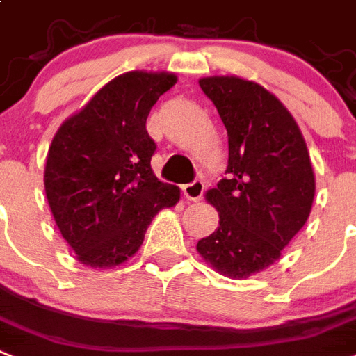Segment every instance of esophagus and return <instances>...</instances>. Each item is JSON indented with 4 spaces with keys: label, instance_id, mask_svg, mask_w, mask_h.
Masks as SVG:
<instances>
[{
    "label": "esophagus",
    "instance_id": "esophagus-1",
    "mask_svg": "<svg viewBox=\"0 0 356 356\" xmlns=\"http://www.w3.org/2000/svg\"><path fill=\"white\" fill-rule=\"evenodd\" d=\"M204 192V184L203 181H193V183L183 184V193L188 201H199L203 197Z\"/></svg>",
    "mask_w": 356,
    "mask_h": 356
}]
</instances>
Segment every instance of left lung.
<instances>
[{"instance_id":"left-lung-1","label":"left lung","mask_w":356,"mask_h":356,"mask_svg":"<svg viewBox=\"0 0 356 356\" xmlns=\"http://www.w3.org/2000/svg\"><path fill=\"white\" fill-rule=\"evenodd\" d=\"M199 86L227 128L228 179L204 193L219 227L197 252L227 278H248L278 261L311 213L316 184L307 144L289 109L259 83L207 76Z\"/></svg>"}]
</instances>
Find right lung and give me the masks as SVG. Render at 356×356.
I'll list each match as a JSON object with an SVG mask.
<instances>
[{
	"mask_svg": "<svg viewBox=\"0 0 356 356\" xmlns=\"http://www.w3.org/2000/svg\"><path fill=\"white\" fill-rule=\"evenodd\" d=\"M177 83L166 71L113 78L62 122L49 146L43 184L56 227L76 259L111 268L135 256L152 219L181 190L152 170L155 143L146 118Z\"/></svg>",
	"mask_w": 356,
	"mask_h": 356,
	"instance_id": "right-lung-1",
	"label": "right lung"
}]
</instances>
